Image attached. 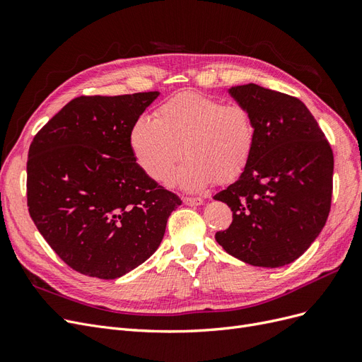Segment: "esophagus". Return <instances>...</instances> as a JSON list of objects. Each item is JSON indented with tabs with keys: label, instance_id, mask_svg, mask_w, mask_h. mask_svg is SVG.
<instances>
[{
	"label": "esophagus",
	"instance_id": "34e87169",
	"mask_svg": "<svg viewBox=\"0 0 362 362\" xmlns=\"http://www.w3.org/2000/svg\"><path fill=\"white\" fill-rule=\"evenodd\" d=\"M182 202H184L185 205L198 206V205H202V204H204V199H202V198H184Z\"/></svg>",
	"mask_w": 362,
	"mask_h": 362
}]
</instances>
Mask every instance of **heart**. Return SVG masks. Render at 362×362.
Here are the masks:
<instances>
[{
	"label": "heart",
	"instance_id": "b5f03b06",
	"mask_svg": "<svg viewBox=\"0 0 362 362\" xmlns=\"http://www.w3.org/2000/svg\"><path fill=\"white\" fill-rule=\"evenodd\" d=\"M254 144L255 128L245 107L225 105L198 92L172 96L157 108L154 119L141 116L129 131L137 164L158 182H170L182 152L189 157L177 177L189 192L214 180L234 181L247 166Z\"/></svg>",
	"mask_w": 362,
	"mask_h": 362
}]
</instances>
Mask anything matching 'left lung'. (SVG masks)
I'll list each match as a JSON object with an SVG mask.
<instances>
[{
  "label": "left lung",
  "instance_id": "obj_1",
  "mask_svg": "<svg viewBox=\"0 0 362 362\" xmlns=\"http://www.w3.org/2000/svg\"><path fill=\"white\" fill-rule=\"evenodd\" d=\"M229 95L249 112L255 144L238 180L214 196L233 211V223L216 233V242L250 266L290 264L329 216L331 145L298 98L254 83L234 86Z\"/></svg>",
  "mask_w": 362,
  "mask_h": 362
}]
</instances>
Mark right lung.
Instances as JSON below:
<instances>
[{
  "label": "right lung",
  "mask_w": 362,
  "mask_h": 362,
  "mask_svg": "<svg viewBox=\"0 0 362 362\" xmlns=\"http://www.w3.org/2000/svg\"><path fill=\"white\" fill-rule=\"evenodd\" d=\"M160 92L78 96L33 139L27 204L39 233L74 270L116 279L158 249L181 205L141 170L129 131Z\"/></svg>",
  "instance_id": "add662e5"
}]
</instances>
